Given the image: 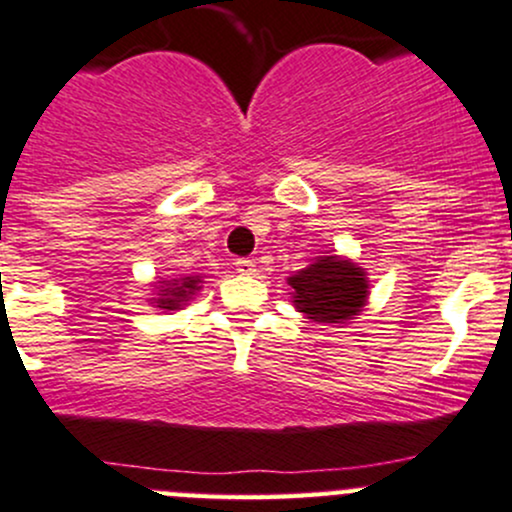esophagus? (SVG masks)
I'll use <instances>...</instances> for the list:
<instances>
[{"label":"esophagus","instance_id":"obj_1","mask_svg":"<svg viewBox=\"0 0 512 512\" xmlns=\"http://www.w3.org/2000/svg\"><path fill=\"white\" fill-rule=\"evenodd\" d=\"M235 267H238V272H240V274H247V277H250V274H255V272H257L255 260H247V257H242V260L235 262Z\"/></svg>","mask_w":512,"mask_h":512}]
</instances>
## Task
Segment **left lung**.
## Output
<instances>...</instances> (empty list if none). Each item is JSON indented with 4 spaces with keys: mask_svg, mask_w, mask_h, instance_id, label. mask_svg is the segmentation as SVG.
I'll return each mask as SVG.
<instances>
[{
    "mask_svg": "<svg viewBox=\"0 0 512 512\" xmlns=\"http://www.w3.org/2000/svg\"><path fill=\"white\" fill-rule=\"evenodd\" d=\"M297 311L319 324H346L368 301V277L346 257H316L287 279Z\"/></svg>",
    "mask_w": 512,
    "mask_h": 512,
    "instance_id": "1",
    "label": "left lung"
}]
</instances>
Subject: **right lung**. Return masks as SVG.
<instances>
[{
	"mask_svg": "<svg viewBox=\"0 0 512 512\" xmlns=\"http://www.w3.org/2000/svg\"><path fill=\"white\" fill-rule=\"evenodd\" d=\"M201 282L203 279L198 277V274H193V277L164 279V282H159L157 297L152 299V304H157L159 309H166V311L181 309V306H184L186 301L201 289Z\"/></svg>",
	"mask_w": 512,
	"mask_h": 512,
	"instance_id": "1",
	"label": "right lung"
}]
</instances>
